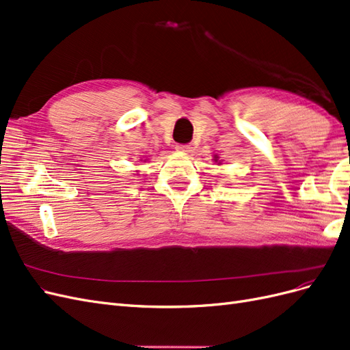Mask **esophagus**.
<instances>
[{
  "label": "esophagus",
  "instance_id": "34e87169",
  "mask_svg": "<svg viewBox=\"0 0 350 350\" xmlns=\"http://www.w3.org/2000/svg\"><path fill=\"white\" fill-rule=\"evenodd\" d=\"M176 149L181 153L189 154V153H193V150H194V144H191V143H189V144H178Z\"/></svg>",
  "mask_w": 350,
  "mask_h": 350
}]
</instances>
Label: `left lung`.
I'll list each match as a JSON object with an SVG mask.
<instances>
[{
  "label": "left lung",
  "mask_w": 350,
  "mask_h": 350,
  "mask_svg": "<svg viewBox=\"0 0 350 350\" xmlns=\"http://www.w3.org/2000/svg\"><path fill=\"white\" fill-rule=\"evenodd\" d=\"M217 161H219V157H217V156H215V162H217ZM219 163H220V162H219Z\"/></svg>",
  "instance_id": "obj_1"
}]
</instances>
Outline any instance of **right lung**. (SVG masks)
<instances>
[{
  "mask_svg": "<svg viewBox=\"0 0 350 350\" xmlns=\"http://www.w3.org/2000/svg\"><path fill=\"white\" fill-rule=\"evenodd\" d=\"M144 162H146V161H144Z\"/></svg>",
  "mask_w": 350,
  "mask_h": 350,
  "instance_id": "1",
  "label": "right lung"
}]
</instances>
